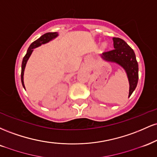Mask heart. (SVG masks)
Segmentation results:
<instances>
[{"instance_id": "obj_1", "label": "heart", "mask_w": 157, "mask_h": 157, "mask_svg": "<svg viewBox=\"0 0 157 157\" xmlns=\"http://www.w3.org/2000/svg\"><path fill=\"white\" fill-rule=\"evenodd\" d=\"M105 46H106V44H102V46H103V47H105Z\"/></svg>"}]
</instances>
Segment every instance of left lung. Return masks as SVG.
Returning a JSON list of instances; mask_svg holds the SVG:
<instances>
[{
	"mask_svg": "<svg viewBox=\"0 0 157 157\" xmlns=\"http://www.w3.org/2000/svg\"><path fill=\"white\" fill-rule=\"evenodd\" d=\"M113 49L103 52L102 60L118 64L125 70L129 82V94L131 97L137 86L139 79L138 63L134 50L125 40L119 37H113Z\"/></svg>",
	"mask_w": 157,
	"mask_h": 157,
	"instance_id": "8db88e82",
	"label": "left lung"
}]
</instances>
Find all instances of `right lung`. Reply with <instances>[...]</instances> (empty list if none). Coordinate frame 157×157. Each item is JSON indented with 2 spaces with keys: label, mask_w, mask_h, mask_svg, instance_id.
Segmentation results:
<instances>
[{
  "label": "right lung",
  "mask_w": 157,
  "mask_h": 157,
  "mask_svg": "<svg viewBox=\"0 0 157 157\" xmlns=\"http://www.w3.org/2000/svg\"><path fill=\"white\" fill-rule=\"evenodd\" d=\"M58 36V33L57 32H48V33L44 34V35L41 36L40 37H39L38 39L36 40L35 41H34L32 44L30 45L29 47L28 50H27L26 55L23 57V61H22V66H21V82H22L23 87L26 89L24 86V82H23V75H24V70L26 68V65L27 61H28L29 58L31 56L32 52L34 51V48L38 47V46H41V45L47 44L49 41L52 40L53 39L56 38V37Z\"/></svg>",
  "instance_id": "1"
}]
</instances>
